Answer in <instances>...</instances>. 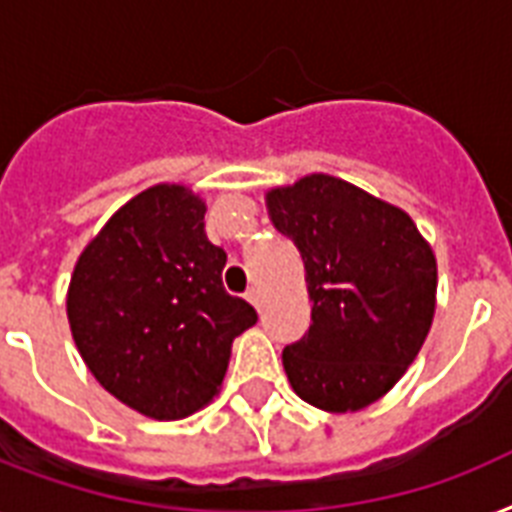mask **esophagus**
<instances>
[{
	"mask_svg": "<svg viewBox=\"0 0 512 512\" xmlns=\"http://www.w3.org/2000/svg\"><path fill=\"white\" fill-rule=\"evenodd\" d=\"M247 300H249V303H252V305H255V308H260V292H257L255 287L247 289Z\"/></svg>",
	"mask_w": 512,
	"mask_h": 512,
	"instance_id": "obj_1",
	"label": "esophagus"
}]
</instances>
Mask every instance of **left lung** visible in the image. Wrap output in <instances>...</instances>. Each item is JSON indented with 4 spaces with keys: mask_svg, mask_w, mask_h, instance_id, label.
Returning a JSON list of instances; mask_svg holds the SVG:
<instances>
[{
    "mask_svg": "<svg viewBox=\"0 0 512 512\" xmlns=\"http://www.w3.org/2000/svg\"><path fill=\"white\" fill-rule=\"evenodd\" d=\"M276 231L295 241L311 327L281 353L289 385L324 412L382 398L420 353L436 313V255L412 217L332 175L265 196Z\"/></svg>",
    "mask_w": 512,
    "mask_h": 512,
    "instance_id": "obj_1",
    "label": "left lung"
}]
</instances>
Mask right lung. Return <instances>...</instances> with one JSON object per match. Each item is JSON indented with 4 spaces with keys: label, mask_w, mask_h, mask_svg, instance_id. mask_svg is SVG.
Masks as SVG:
<instances>
[{
    "label": "right lung",
    "mask_w": 512,
    "mask_h": 512,
    "mask_svg": "<svg viewBox=\"0 0 512 512\" xmlns=\"http://www.w3.org/2000/svg\"><path fill=\"white\" fill-rule=\"evenodd\" d=\"M185 185L138 193L84 247L68 324L95 380L135 412L183 420L223 385L233 337L255 308L223 289L225 252L204 233Z\"/></svg>",
    "instance_id": "obj_1"
}]
</instances>
